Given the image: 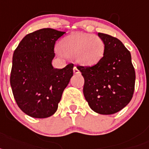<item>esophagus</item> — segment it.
Segmentation results:
<instances>
[{"mask_svg": "<svg viewBox=\"0 0 149 149\" xmlns=\"http://www.w3.org/2000/svg\"><path fill=\"white\" fill-rule=\"evenodd\" d=\"M73 73H74L75 74H79V73H80V71L77 69V67H73Z\"/></svg>", "mask_w": 149, "mask_h": 149, "instance_id": "obj_1", "label": "esophagus"}]
</instances>
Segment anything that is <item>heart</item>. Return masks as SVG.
Here are the masks:
<instances>
[{"instance_id":"b5f03b06","label":"heart","mask_w":149,"mask_h":149,"mask_svg":"<svg viewBox=\"0 0 149 149\" xmlns=\"http://www.w3.org/2000/svg\"><path fill=\"white\" fill-rule=\"evenodd\" d=\"M58 50L69 58L75 57L77 64L91 67L97 64L105 52V43L98 36L77 32L59 42Z\"/></svg>"}]
</instances>
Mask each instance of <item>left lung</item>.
I'll list each match as a JSON object with an SVG mask.
<instances>
[{"instance_id":"obj_1","label":"left lung","mask_w":149,"mask_h":149,"mask_svg":"<svg viewBox=\"0 0 149 149\" xmlns=\"http://www.w3.org/2000/svg\"><path fill=\"white\" fill-rule=\"evenodd\" d=\"M105 43L103 58L92 67L78 66L85 79L83 94L89 107L101 115L119 112L131 100L136 74L131 55L118 39L98 33Z\"/></svg>"}]
</instances>
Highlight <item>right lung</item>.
<instances>
[{
  "mask_svg": "<svg viewBox=\"0 0 149 149\" xmlns=\"http://www.w3.org/2000/svg\"><path fill=\"white\" fill-rule=\"evenodd\" d=\"M64 33L52 28L38 30L27 34L14 51L10 85L17 105L31 117L52 116L73 76V64L63 69L52 64L55 42Z\"/></svg>",
  "mask_w": 149,
  "mask_h": 149,
  "instance_id": "1",
  "label": "right lung"
}]
</instances>
